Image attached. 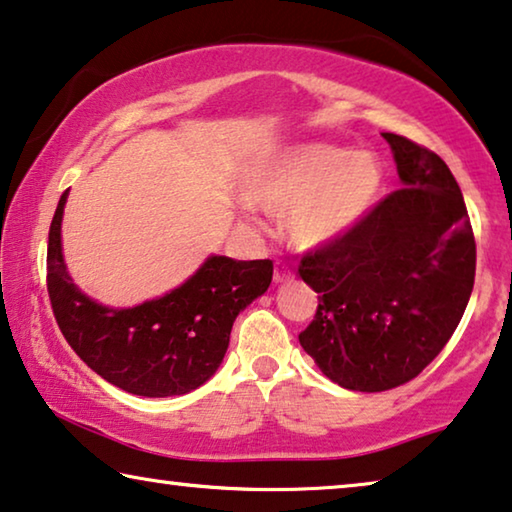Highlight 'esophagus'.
I'll use <instances>...</instances> for the list:
<instances>
[{
    "instance_id": "34e87169",
    "label": "esophagus",
    "mask_w": 512,
    "mask_h": 512,
    "mask_svg": "<svg viewBox=\"0 0 512 512\" xmlns=\"http://www.w3.org/2000/svg\"><path fill=\"white\" fill-rule=\"evenodd\" d=\"M294 278V273H292V269H289L287 264H282V262H276V271H273V282H287V280H292Z\"/></svg>"
}]
</instances>
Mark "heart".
Instances as JSON below:
<instances>
[{
    "label": "heart",
    "mask_w": 512,
    "mask_h": 512,
    "mask_svg": "<svg viewBox=\"0 0 512 512\" xmlns=\"http://www.w3.org/2000/svg\"><path fill=\"white\" fill-rule=\"evenodd\" d=\"M384 188V163L372 151L301 142L250 167L241 195L257 211L285 216L287 241L310 253L354 234Z\"/></svg>",
    "instance_id": "1"
}]
</instances>
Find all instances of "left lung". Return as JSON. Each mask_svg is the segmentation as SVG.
I'll list each match as a JSON object with an SVG mask.
<instances>
[{"label": "left lung", "mask_w": 512, "mask_h": 512, "mask_svg": "<svg viewBox=\"0 0 512 512\" xmlns=\"http://www.w3.org/2000/svg\"><path fill=\"white\" fill-rule=\"evenodd\" d=\"M381 137L404 188L299 266L319 294L301 347L331 381L361 393L421 375L455 333L476 276L474 232L448 165L407 137Z\"/></svg>", "instance_id": "obj_1"}]
</instances>
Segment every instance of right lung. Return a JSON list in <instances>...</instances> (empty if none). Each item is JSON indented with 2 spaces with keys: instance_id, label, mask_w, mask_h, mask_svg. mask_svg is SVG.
<instances>
[{
  "instance_id": "obj_1",
  "label": "right lung",
  "mask_w": 512,
  "mask_h": 512,
  "mask_svg": "<svg viewBox=\"0 0 512 512\" xmlns=\"http://www.w3.org/2000/svg\"><path fill=\"white\" fill-rule=\"evenodd\" d=\"M68 190L48 236V292L73 352L96 375L142 398L186 395L223 363L234 319L271 285V259L209 255L200 269L163 296L133 308H110L75 285L61 248Z\"/></svg>"
}]
</instances>
